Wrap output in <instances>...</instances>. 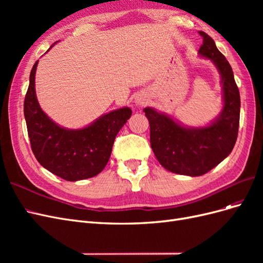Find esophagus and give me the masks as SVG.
<instances>
[{"mask_svg": "<svg viewBox=\"0 0 263 263\" xmlns=\"http://www.w3.org/2000/svg\"><path fill=\"white\" fill-rule=\"evenodd\" d=\"M135 102H136L137 105H144L145 103L147 102V99L142 94H138L137 97H136V99H135Z\"/></svg>", "mask_w": 263, "mask_h": 263, "instance_id": "esophagus-1", "label": "esophagus"}]
</instances>
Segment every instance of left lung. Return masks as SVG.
<instances>
[{
  "mask_svg": "<svg viewBox=\"0 0 263 263\" xmlns=\"http://www.w3.org/2000/svg\"><path fill=\"white\" fill-rule=\"evenodd\" d=\"M198 55L211 60L218 70L222 91L220 113L206 126H185L168 114L146 107L150 145L158 161L170 172L200 177L229 156L236 144L240 116V95L233 69L215 42L204 31Z\"/></svg>",
  "mask_w": 263,
  "mask_h": 263,
  "instance_id": "left-lung-1",
  "label": "left lung"
}]
</instances>
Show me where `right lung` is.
Segmentation results:
<instances>
[{
  "instance_id": "add662e5",
  "label": "right lung",
  "mask_w": 263,
  "mask_h": 263,
  "mask_svg": "<svg viewBox=\"0 0 263 263\" xmlns=\"http://www.w3.org/2000/svg\"><path fill=\"white\" fill-rule=\"evenodd\" d=\"M37 65L38 61L31 69L24 101L28 137L37 161L55 176L71 182L98 176L107 164L116 135L132 116V109L124 106L110 110L83 128L62 127L39 105L35 89Z\"/></svg>"
}]
</instances>
